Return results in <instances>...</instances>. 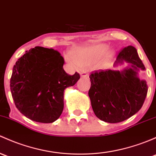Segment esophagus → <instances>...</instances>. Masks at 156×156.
I'll use <instances>...</instances> for the list:
<instances>
[{"label":"esophagus","mask_w":156,"mask_h":156,"mask_svg":"<svg viewBox=\"0 0 156 156\" xmlns=\"http://www.w3.org/2000/svg\"><path fill=\"white\" fill-rule=\"evenodd\" d=\"M81 76L82 77V78H88L89 75L86 73H81Z\"/></svg>","instance_id":"obj_1"}]
</instances>
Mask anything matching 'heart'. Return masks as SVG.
Listing matches in <instances>:
<instances>
[{
    "mask_svg": "<svg viewBox=\"0 0 156 156\" xmlns=\"http://www.w3.org/2000/svg\"><path fill=\"white\" fill-rule=\"evenodd\" d=\"M106 48L107 45H93L77 51L72 55V57L77 64L83 68H86L96 63L102 56ZM112 55V52H109L107 55H105L100 60V66H107L108 62L111 60Z\"/></svg>",
    "mask_w": 156,
    "mask_h": 156,
    "instance_id": "1",
    "label": "heart"
}]
</instances>
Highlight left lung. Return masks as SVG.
<instances>
[{"label":"left lung","mask_w":156,"mask_h":156,"mask_svg":"<svg viewBox=\"0 0 156 156\" xmlns=\"http://www.w3.org/2000/svg\"><path fill=\"white\" fill-rule=\"evenodd\" d=\"M130 63L122 71L100 70L91 74L88 94L95 115L110 123L122 122L135 114L143 106L147 94V81L137 77L145 70L134 47L129 45L118 54L114 66Z\"/></svg>","instance_id":"left-lung-1"}]
</instances>
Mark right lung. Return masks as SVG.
Masks as SVG:
<instances>
[{
	"mask_svg": "<svg viewBox=\"0 0 156 156\" xmlns=\"http://www.w3.org/2000/svg\"><path fill=\"white\" fill-rule=\"evenodd\" d=\"M64 59L57 51L37 46L26 51L12 68L10 90L19 111L31 120L51 123L63 110L66 88L75 85L80 75H68Z\"/></svg>",
	"mask_w": 156,
	"mask_h": 156,
	"instance_id": "obj_1",
	"label": "right lung"
}]
</instances>
